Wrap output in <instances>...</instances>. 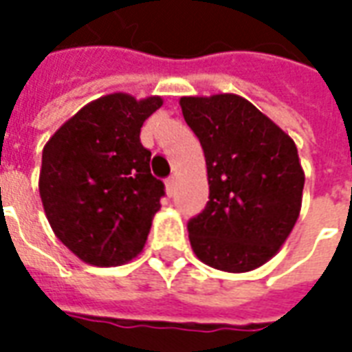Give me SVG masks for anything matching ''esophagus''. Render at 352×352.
Masks as SVG:
<instances>
[{"instance_id": "esophagus-1", "label": "esophagus", "mask_w": 352, "mask_h": 352, "mask_svg": "<svg viewBox=\"0 0 352 352\" xmlns=\"http://www.w3.org/2000/svg\"><path fill=\"white\" fill-rule=\"evenodd\" d=\"M166 192H168L169 196H173V192H175V177H169L168 181H166Z\"/></svg>"}]
</instances>
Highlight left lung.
I'll return each instance as SVG.
<instances>
[{
	"mask_svg": "<svg viewBox=\"0 0 352 352\" xmlns=\"http://www.w3.org/2000/svg\"><path fill=\"white\" fill-rule=\"evenodd\" d=\"M206 154L209 201L188 222L194 254L230 273L279 252L300 217L305 183L294 141L236 94L181 98Z\"/></svg>",
	"mask_w": 352,
	"mask_h": 352,
	"instance_id": "8db88e82",
	"label": "left lung"
}]
</instances>
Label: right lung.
I'll return each instance as SVG.
<instances>
[{
  "label": "right lung",
  "instance_id": "add662e5",
  "mask_svg": "<svg viewBox=\"0 0 352 352\" xmlns=\"http://www.w3.org/2000/svg\"><path fill=\"white\" fill-rule=\"evenodd\" d=\"M160 96L109 94L88 103L43 148L39 194L50 228L82 262L120 265L145 247L166 194L151 173L141 126Z\"/></svg>",
  "mask_w": 352,
  "mask_h": 352
}]
</instances>
